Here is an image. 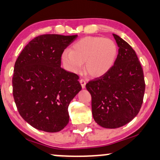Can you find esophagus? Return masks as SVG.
Wrapping results in <instances>:
<instances>
[{
    "instance_id": "34e87169",
    "label": "esophagus",
    "mask_w": 160,
    "mask_h": 160,
    "mask_svg": "<svg viewBox=\"0 0 160 160\" xmlns=\"http://www.w3.org/2000/svg\"><path fill=\"white\" fill-rule=\"evenodd\" d=\"M80 84H81V86L82 88H85V87H86V81L84 80V79H81V80H80Z\"/></svg>"
}]
</instances>
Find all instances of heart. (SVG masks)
I'll return each instance as SVG.
<instances>
[{"label":"heart","mask_w":160,"mask_h":160,"mask_svg":"<svg viewBox=\"0 0 160 160\" xmlns=\"http://www.w3.org/2000/svg\"><path fill=\"white\" fill-rule=\"evenodd\" d=\"M117 53L118 48L114 40L88 36L76 41L71 50H66L62 54V61L66 69L73 73L80 72L85 62V72L91 77L98 78L111 69Z\"/></svg>","instance_id":"heart-1"}]
</instances>
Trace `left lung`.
Segmentation results:
<instances>
[{"label": "left lung", "mask_w": 160, "mask_h": 160, "mask_svg": "<svg viewBox=\"0 0 160 160\" xmlns=\"http://www.w3.org/2000/svg\"><path fill=\"white\" fill-rule=\"evenodd\" d=\"M113 36L119 47L114 66L86 86L92 95L94 120L106 128H120L131 122L140 110L145 89L136 52L118 35Z\"/></svg>", "instance_id": "8db88e82"}]
</instances>
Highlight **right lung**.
Instances as JSON below:
<instances>
[{
    "label": "right lung",
    "mask_w": 160,
    "mask_h": 160,
    "mask_svg": "<svg viewBox=\"0 0 160 160\" xmlns=\"http://www.w3.org/2000/svg\"><path fill=\"white\" fill-rule=\"evenodd\" d=\"M78 35H42L18 56L12 93L19 114L38 130L58 132L69 121L70 102L81 90L78 74L60 67L64 49Z\"/></svg>",
    "instance_id": "add662e5"
}]
</instances>
